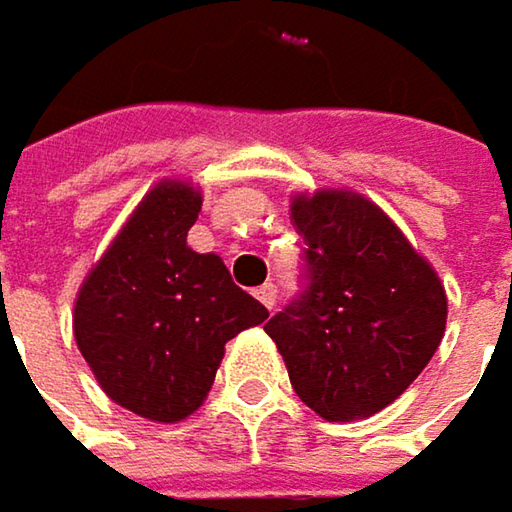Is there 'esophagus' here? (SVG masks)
Segmentation results:
<instances>
[{
	"label": "esophagus",
	"instance_id": "esophagus-1",
	"mask_svg": "<svg viewBox=\"0 0 512 512\" xmlns=\"http://www.w3.org/2000/svg\"><path fill=\"white\" fill-rule=\"evenodd\" d=\"M255 296H257V302L263 304V307H275V296H278V290L272 287V284H263V287H257L255 290Z\"/></svg>",
	"mask_w": 512,
	"mask_h": 512
}]
</instances>
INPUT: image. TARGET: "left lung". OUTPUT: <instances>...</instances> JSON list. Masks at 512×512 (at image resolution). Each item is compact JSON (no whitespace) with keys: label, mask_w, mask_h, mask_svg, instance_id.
<instances>
[{"label":"left lung","mask_w":512,"mask_h":512,"mask_svg":"<svg viewBox=\"0 0 512 512\" xmlns=\"http://www.w3.org/2000/svg\"><path fill=\"white\" fill-rule=\"evenodd\" d=\"M290 210L310 281L263 331L310 410L328 422L366 419L440 349L445 287L393 219L354 190L296 193Z\"/></svg>","instance_id":"left-lung-1"}]
</instances>
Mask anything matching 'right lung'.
<instances>
[{
	"label": "right lung",
	"mask_w": 512,
	"mask_h": 512,
	"mask_svg": "<svg viewBox=\"0 0 512 512\" xmlns=\"http://www.w3.org/2000/svg\"><path fill=\"white\" fill-rule=\"evenodd\" d=\"M199 210L193 181H158L90 266L72 310L75 346L105 395L163 425L205 404L225 343L269 316L222 257L187 246Z\"/></svg>",
	"instance_id": "add662e5"
}]
</instances>
